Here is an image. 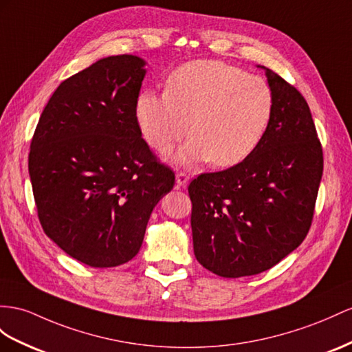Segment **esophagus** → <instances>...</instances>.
Instances as JSON below:
<instances>
[{
  "label": "esophagus",
  "mask_w": 352,
  "mask_h": 352,
  "mask_svg": "<svg viewBox=\"0 0 352 352\" xmlns=\"http://www.w3.org/2000/svg\"><path fill=\"white\" fill-rule=\"evenodd\" d=\"M175 179H177V187H186L188 184V179H190V177H188V174H186V173H178Z\"/></svg>",
  "instance_id": "34e87169"
}]
</instances>
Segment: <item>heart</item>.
<instances>
[{
  "mask_svg": "<svg viewBox=\"0 0 352 352\" xmlns=\"http://www.w3.org/2000/svg\"><path fill=\"white\" fill-rule=\"evenodd\" d=\"M272 90L262 77L221 60H192L169 74L165 94L144 92L135 104L142 138L160 155L192 135L183 164H241L262 141L272 117Z\"/></svg>",
  "mask_w": 352,
  "mask_h": 352,
  "instance_id": "heart-1",
  "label": "heart"
}]
</instances>
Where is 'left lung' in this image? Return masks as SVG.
Segmentation results:
<instances>
[{
    "label": "left lung",
    "instance_id": "obj_1",
    "mask_svg": "<svg viewBox=\"0 0 352 352\" xmlns=\"http://www.w3.org/2000/svg\"><path fill=\"white\" fill-rule=\"evenodd\" d=\"M265 71L274 110L257 148L241 164L188 184L195 256L224 278L265 272L302 244L322 175L308 102L272 69Z\"/></svg>",
    "mask_w": 352,
    "mask_h": 352
}]
</instances>
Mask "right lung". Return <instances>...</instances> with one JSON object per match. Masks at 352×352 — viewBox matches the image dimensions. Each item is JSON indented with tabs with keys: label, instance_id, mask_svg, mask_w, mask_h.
Returning <instances> with one entry per match:
<instances>
[{
	"label": "right lung",
	"instance_id": "obj_1",
	"mask_svg": "<svg viewBox=\"0 0 352 352\" xmlns=\"http://www.w3.org/2000/svg\"><path fill=\"white\" fill-rule=\"evenodd\" d=\"M144 65L133 55L108 56L64 80L31 141L41 228L92 267L119 266L138 254L153 208L175 183L135 120Z\"/></svg>",
	"mask_w": 352,
	"mask_h": 352
}]
</instances>
